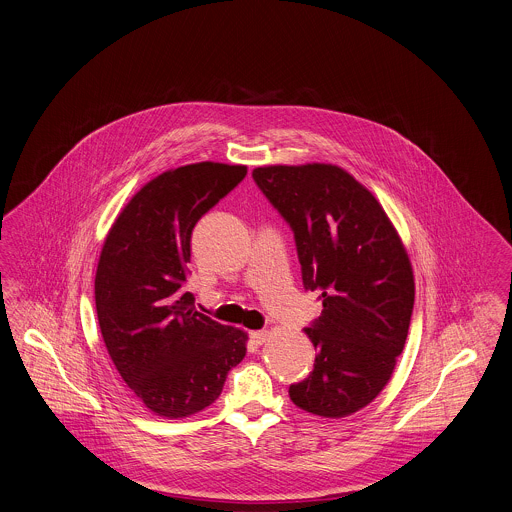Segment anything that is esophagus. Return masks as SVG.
Wrapping results in <instances>:
<instances>
[{
  "label": "esophagus",
  "mask_w": 512,
  "mask_h": 512,
  "mask_svg": "<svg viewBox=\"0 0 512 512\" xmlns=\"http://www.w3.org/2000/svg\"><path fill=\"white\" fill-rule=\"evenodd\" d=\"M249 340L253 341L255 345H263L265 341L269 340V332L267 330H257L249 334Z\"/></svg>",
  "instance_id": "34e87169"
}]
</instances>
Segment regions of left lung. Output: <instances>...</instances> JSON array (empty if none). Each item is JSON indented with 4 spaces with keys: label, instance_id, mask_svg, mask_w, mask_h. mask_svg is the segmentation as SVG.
Masks as SVG:
<instances>
[{
    "label": "left lung",
    "instance_id": "1",
    "mask_svg": "<svg viewBox=\"0 0 512 512\" xmlns=\"http://www.w3.org/2000/svg\"><path fill=\"white\" fill-rule=\"evenodd\" d=\"M253 180L292 229L302 284L324 306L306 328L314 371L288 395L312 414L347 416L383 391L404 349L408 255L375 196L340 167H259Z\"/></svg>",
    "mask_w": 512,
    "mask_h": 512
}]
</instances>
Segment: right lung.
Listing matches in <instances>:
<instances>
[{"instance_id":"obj_1","label":"right lung","mask_w":512,"mask_h":512,"mask_svg":"<svg viewBox=\"0 0 512 512\" xmlns=\"http://www.w3.org/2000/svg\"><path fill=\"white\" fill-rule=\"evenodd\" d=\"M245 174L222 163L163 172L106 237L96 271L100 330L121 379L159 416L210 406L245 357L247 336L198 312L186 290L192 229Z\"/></svg>"}]
</instances>
